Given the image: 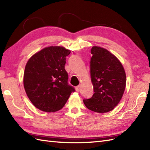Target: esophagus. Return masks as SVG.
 Returning <instances> with one entry per match:
<instances>
[{
    "instance_id": "1",
    "label": "esophagus",
    "mask_w": 150,
    "mask_h": 150,
    "mask_svg": "<svg viewBox=\"0 0 150 150\" xmlns=\"http://www.w3.org/2000/svg\"><path fill=\"white\" fill-rule=\"evenodd\" d=\"M75 90L77 92H79L81 90V86H77L75 87Z\"/></svg>"
}]
</instances>
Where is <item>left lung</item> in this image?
Returning a JSON list of instances; mask_svg holds the SVG:
<instances>
[{
    "label": "left lung",
    "mask_w": 150,
    "mask_h": 150,
    "mask_svg": "<svg viewBox=\"0 0 150 150\" xmlns=\"http://www.w3.org/2000/svg\"><path fill=\"white\" fill-rule=\"evenodd\" d=\"M90 75L94 93L84 99L87 108L95 112L106 113L119 104L126 88V73L122 64L109 51L92 47Z\"/></svg>",
    "instance_id": "obj_1"
}]
</instances>
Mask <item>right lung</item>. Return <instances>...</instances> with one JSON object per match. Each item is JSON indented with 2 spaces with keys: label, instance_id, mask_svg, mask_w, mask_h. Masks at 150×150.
I'll list each match as a JSON object with an SVG mask.
<instances>
[{
  "label": "right lung",
  "instance_id": "1",
  "mask_svg": "<svg viewBox=\"0 0 150 150\" xmlns=\"http://www.w3.org/2000/svg\"><path fill=\"white\" fill-rule=\"evenodd\" d=\"M70 51L61 46L45 47L28 60L24 86L30 101L38 109L55 112L64 106L75 88L69 85L64 66Z\"/></svg>",
  "mask_w": 150,
  "mask_h": 150
}]
</instances>
